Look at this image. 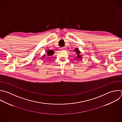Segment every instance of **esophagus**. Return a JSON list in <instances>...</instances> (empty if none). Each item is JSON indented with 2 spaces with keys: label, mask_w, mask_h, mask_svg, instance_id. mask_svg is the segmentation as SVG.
Instances as JSON below:
<instances>
[{
  "label": "esophagus",
  "mask_w": 122,
  "mask_h": 122,
  "mask_svg": "<svg viewBox=\"0 0 122 122\" xmlns=\"http://www.w3.org/2000/svg\"><path fill=\"white\" fill-rule=\"evenodd\" d=\"M61 50H66V48L65 47H62L61 48Z\"/></svg>",
  "instance_id": "1"
}]
</instances>
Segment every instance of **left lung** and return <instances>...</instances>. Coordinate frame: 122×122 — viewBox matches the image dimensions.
I'll list each match as a JSON object with an SVG mask.
<instances>
[{"label":"left lung","mask_w":122,"mask_h":122,"mask_svg":"<svg viewBox=\"0 0 122 122\" xmlns=\"http://www.w3.org/2000/svg\"><path fill=\"white\" fill-rule=\"evenodd\" d=\"M74 52H75L76 54L77 55V56H76V57H75V58H76V60H78V61H80L81 60V58H82V56L80 55V52L79 51V50L76 48L74 50H73Z\"/></svg>","instance_id":"1"}]
</instances>
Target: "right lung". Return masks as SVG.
<instances>
[{
	"label": "right lung",
	"instance_id": "obj_1",
	"mask_svg": "<svg viewBox=\"0 0 122 122\" xmlns=\"http://www.w3.org/2000/svg\"><path fill=\"white\" fill-rule=\"evenodd\" d=\"M54 54V51L53 50H48V51H46V55L48 56V57H50L53 54ZM45 54L42 57V58H44L45 57V56H46Z\"/></svg>",
	"mask_w": 122,
	"mask_h": 122
}]
</instances>
